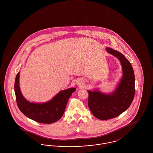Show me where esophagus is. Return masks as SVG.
<instances>
[{"label": "esophagus", "instance_id": "obj_1", "mask_svg": "<svg viewBox=\"0 0 153 153\" xmlns=\"http://www.w3.org/2000/svg\"><path fill=\"white\" fill-rule=\"evenodd\" d=\"M80 82H79V81H78V82H77V84H80ZM80 84H81V83H80Z\"/></svg>", "mask_w": 153, "mask_h": 153}]
</instances>
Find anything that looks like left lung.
<instances>
[{
  "label": "left lung",
  "mask_w": 153,
  "mask_h": 153,
  "mask_svg": "<svg viewBox=\"0 0 153 153\" xmlns=\"http://www.w3.org/2000/svg\"><path fill=\"white\" fill-rule=\"evenodd\" d=\"M109 54L119 59L122 66L123 76L116 89L109 94L99 90L88 91V105L94 117L107 120L119 116L130 106L135 95V76L129 61L120 52L107 48Z\"/></svg>",
  "instance_id": "left-lung-1"
}]
</instances>
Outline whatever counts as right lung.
Masks as SVG:
<instances>
[{"label": "right lung", "mask_w": 153, "mask_h": 153, "mask_svg": "<svg viewBox=\"0 0 153 153\" xmlns=\"http://www.w3.org/2000/svg\"><path fill=\"white\" fill-rule=\"evenodd\" d=\"M19 72L16 74L14 90L18 107L27 117L41 123H53L62 117L68 101L76 88H71L60 91L51 100L44 103L27 101L23 96L19 88Z\"/></svg>", "instance_id": "obj_1"}]
</instances>
